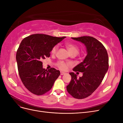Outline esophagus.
Wrapping results in <instances>:
<instances>
[{
  "instance_id": "1",
  "label": "esophagus",
  "mask_w": 123,
  "mask_h": 123,
  "mask_svg": "<svg viewBox=\"0 0 123 123\" xmlns=\"http://www.w3.org/2000/svg\"><path fill=\"white\" fill-rule=\"evenodd\" d=\"M64 74H65V73L62 72H61V75H64Z\"/></svg>"
}]
</instances>
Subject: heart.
I'll return each mask as SVG.
<instances>
[{
    "label": "heart",
    "mask_w": 123,
    "mask_h": 123,
    "mask_svg": "<svg viewBox=\"0 0 123 123\" xmlns=\"http://www.w3.org/2000/svg\"><path fill=\"white\" fill-rule=\"evenodd\" d=\"M66 47L68 49L69 52L70 54L77 55L79 52V48L78 47L76 44L71 43H66ZM58 50V46H54L51 50V53L53 54H55ZM56 66L57 67L62 70H66L68 68V65L67 64L64 62L59 61L57 62Z\"/></svg>",
    "instance_id": "obj_1"
}]
</instances>
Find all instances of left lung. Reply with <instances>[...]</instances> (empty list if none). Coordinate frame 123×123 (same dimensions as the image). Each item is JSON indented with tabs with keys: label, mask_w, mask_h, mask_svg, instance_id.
Here are the masks:
<instances>
[{
	"label": "left lung",
	"mask_w": 123,
	"mask_h": 123,
	"mask_svg": "<svg viewBox=\"0 0 123 123\" xmlns=\"http://www.w3.org/2000/svg\"><path fill=\"white\" fill-rule=\"evenodd\" d=\"M71 38L85 44L87 55L73 69L75 72H83V76L77 79L76 74L70 73L72 80L67 90L74 98L83 99L91 95L101 84L109 68L108 55L103 44L93 37Z\"/></svg>",
	"instance_id": "1"
}]
</instances>
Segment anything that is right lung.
Here are the masks:
<instances>
[{"mask_svg":"<svg viewBox=\"0 0 123 123\" xmlns=\"http://www.w3.org/2000/svg\"><path fill=\"white\" fill-rule=\"evenodd\" d=\"M65 37L35 34L21 41L16 55L18 73L25 87L32 93L45 94L60 75V71L54 68L43 69L42 61L49 57L53 47Z\"/></svg>","mask_w":123,"mask_h":123,"instance_id":"right-lung-1","label":"right lung"}]
</instances>
